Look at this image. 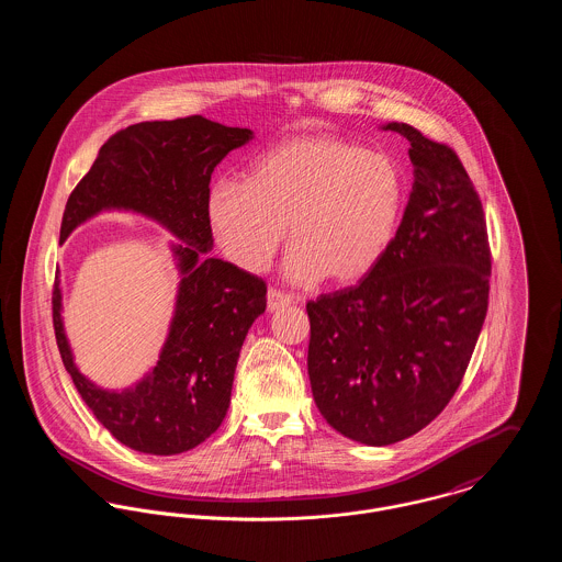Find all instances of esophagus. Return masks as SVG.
<instances>
[{
    "instance_id": "1",
    "label": "esophagus",
    "mask_w": 562,
    "mask_h": 562,
    "mask_svg": "<svg viewBox=\"0 0 562 562\" xmlns=\"http://www.w3.org/2000/svg\"><path fill=\"white\" fill-rule=\"evenodd\" d=\"M292 303H294L292 296H288V294L279 292V290H268V312H279V310H283V307H288Z\"/></svg>"
}]
</instances>
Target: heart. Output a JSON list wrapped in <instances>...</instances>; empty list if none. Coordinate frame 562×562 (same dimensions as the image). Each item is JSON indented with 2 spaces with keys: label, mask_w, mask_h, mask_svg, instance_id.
Wrapping results in <instances>:
<instances>
[{
  "label": "heart",
  "mask_w": 562,
  "mask_h": 562,
  "mask_svg": "<svg viewBox=\"0 0 562 562\" xmlns=\"http://www.w3.org/2000/svg\"><path fill=\"white\" fill-rule=\"evenodd\" d=\"M402 203L401 170L387 156L314 134L270 147L252 161L248 181H214L207 221L225 255L244 270L268 266L288 225V281L352 283L387 252Z\"/></svg>",
  "instance_id": "heart-1"
}]
</instances>
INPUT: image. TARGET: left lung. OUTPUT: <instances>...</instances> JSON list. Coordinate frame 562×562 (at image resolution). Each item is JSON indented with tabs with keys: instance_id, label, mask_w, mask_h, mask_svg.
<instances>
[{
	"instance_id": "obj_1",
	"label": "left lung",
	"mask_w": 562,
	"mask_h": 562,
	"mask_svg": "<svg viewBox=\"0 0 562 562\" xmlns=\"http://www.w3.org/2000/svg\"><path fill=\"white\" fill-rule=\"evenodd\" d=\"M413 186L401 227L359 285L307 303V370L322 417L344 437L390 446L454 396L488 303L481 199L457 154L406 123Z\"/></svg>"
}]
</instances>
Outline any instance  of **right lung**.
Masks as SVG:
<instances>
[{
    "label": "right lung",
    "mask_w": 562,
    "mask_h": 562,
    "mask_svg": "<svg viewBox=\"0 0 562 562\" xmlns=\"http://www.w3.org/2000/svg\"><path fill=\"white\" fill-rule=\"evenodd\" d=\"M248 140L250 130L199 114L136 123L99 149L67 201L60 244L103 212L145 216L179 240L168 244L179 283L160 359L123 390H105L81 374L65 330L56 272L52 303L63 363L94 417L136 452L181 454L218 430L232 402L241 344L266 312V283L210 255L212 172Z\"/></svg>",
    "instance_id": "add662e5"
}]
</instances>
